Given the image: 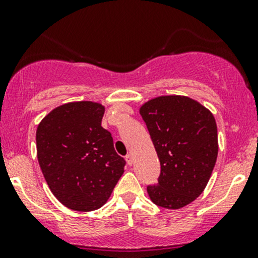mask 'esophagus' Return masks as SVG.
I'll return each instance as SVG.
<instances>
[{"instance_id": "obj_1", "label": "esophagus", "mask_w": 258, "mask_h": 258, "mask_svg": "<svg viewBox=\"0 0 258 258\" xmlns=\"http://www.w3.org/2000/svg\"><path fill=\"white\" fill-rule=\"evenodd\" d=\"M126 162H127V165H128V166L134 165V156H132V155H127L126 156Z\"/></svg>"}]
</instances>
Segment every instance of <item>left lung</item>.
I'll use <instances>...</instances> for the list:
<instances>
[{"instance_id": "8db88e82", "label": "left lung", "mask_w": 258, "mask_h": 258, "mask_svg": "<svg viewBox=\"0 0 258 258\" xmlns=\"http://www.w3.org/2000/svg\"><path fill=\"white\" fill-rule=\"evenodd\" d=\"M161 165L151 201L168 210L187 206L204 192L218 153L217 124L209 108L187 96L151 98L140 107Z\"/></svg>"}]
</instances>
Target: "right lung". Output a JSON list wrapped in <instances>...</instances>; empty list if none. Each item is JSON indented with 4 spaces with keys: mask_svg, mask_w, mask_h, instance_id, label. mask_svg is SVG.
Listing matches in <instances>:
<instances>
[{
    "mask_svg": "<svg viewBox=\"0 0 258 258\" xmlns=\"http://www.w3.org/2000/svg\"><path fill=\"white\" fill-rule=\"evenodd\" d=\"M105 106L93 101L53 108L38 123L36 148L41 171L53 196L80 212L107 202L124 172L126 161L101 126Z\"/></svg>",
    "mask_w": 258,
    "mask_h": 258,
    "instance_id": "obj_1",
    "label": "right lung"
}]
</instances>
